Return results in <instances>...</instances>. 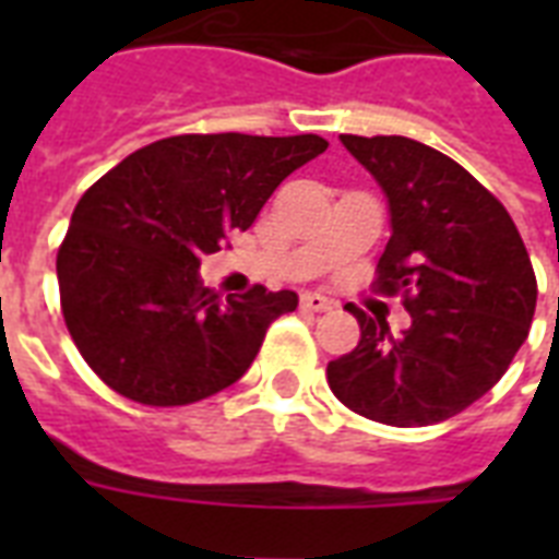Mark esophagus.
<instances>
[{
  "label": "esophagus",
  "instance_id": "esophagus-1",
  "mask_svg": "<svg viewBox=\"0 0 559 559\" xmlns=\"http://www.w3.org/2000/svg\"><path fill=\"white\" fill-rule=\"evenodd\" d=\"M333 305H336V301L328 296H322V293H305V296H301V307H305V310H310V313H324V310H333Z\"/></svg>",
  "mask_w": 559,
  "mask_h": 559
}]
</instances>
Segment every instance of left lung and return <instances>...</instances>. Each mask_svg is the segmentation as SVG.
<instances>
[{
  "label": "left lung",
  "mask_w": 559,
  "mask_h": 559,
  "mask_svg": "<svg viewBox=\"0 0 559 559\" xmlns=\"http://www.w3.org/2000/svg\"><path fill=\"white\" fill-rule=\"evenodd\" d=\"M342 144L389 200L377 289L403 293L412 324L391 333L354 307L362 336L328 366V382L377 424H441L493 389L528 340L537 307L528 249L502 202L441 151L406 135H342Z\"/></svg>",
  "instance_id": "1"
}]
</instances>
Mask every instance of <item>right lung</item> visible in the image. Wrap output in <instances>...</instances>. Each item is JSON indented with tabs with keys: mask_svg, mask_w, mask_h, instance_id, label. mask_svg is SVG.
Returning <instances> with one entry per match:
<instances>
[{
	"mask_svg": "<svg viewBox=\"0 0 559 559\" xmlns=\"http://www.w3.org/2000/svg\"><path fill=\"white\" fill-rule=\"evenodd\" d=\"M328 151L322 135H170L83 193L57 252L66 328L109 389L188 406L249 371L293 289L219 298L200 261L246 231L284 179Z\"/></svg>",
	"mask_w": 559,
	"mask_h": 559,
	"instance_id": "obj_1",
	"label": "right lung"
}]
</instances>
